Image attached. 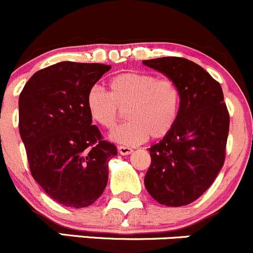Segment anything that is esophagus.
<instances>
[{
	"instance_id": "obj_1",
	"label": "esophagus",
	"mask_w": 253,
	"mask_h": 253,
	"mask_svg": "<svg viewBox=\"0 0 253 253\" xmlns=\"http://www.w3.org/2000/svg\"><path fill=\"white\" fill-rule=\"evenodd\" d=\"M118 150L121 155H129V154L133 153V149L129 148V147H124V145H120V147L118 148Z\"/></svg>"
}]
</instances>
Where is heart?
<instances>
[{
  "instance_id": "1",
  "label": "heart",
  "mask_w": 253,
  "mask_h": 253,
  "mask_svg": "<svg viewBox=\"0 0 253 253\" xmlns=\"http://www.w3.org/2000/svg\"><path fill=\"white\" fill-rule=\"evenodd\" d=\"M109 93L93 86L86 95V108L93 121L105 129L118 122L120 109L128 120L110 133V139L124 145H137L149 135L165 137L173 128L180 106V91L169 79L147 73H121L109 81Z\"/></svg>"
}]
</instances>
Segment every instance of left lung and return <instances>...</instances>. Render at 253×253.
<instances>
[{
  "label": "left lung",
  "mask_w": 253,
  "mask_h": 253,
  "mask_svg": "<svg viewBox=\"0 0 253 253\" xmlns=\"http://www.w3.org/2000/svg\"><path fill=\"white\" fill-rule=\"evenodd\" d=\"M143 64L174 81L180 91L173 128L149 149L145 188L159 204L185 206L211 187L224 165L229 113L222 87L185 58H156Z\"/></svg>",
  "instance_id": "8db88e82"
}]
</instances>
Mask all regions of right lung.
I'll use <instances>...</instances> for the list:
<instances>
[{
  "label": "right lung",
  "mask_w": 253,
  "mask_h": 253,
  "mask_svg": "<svg viewBox=\"0 0 253 253\" xmlns=\"http://www.w3.org/2000/svg\"><path fill=\"white\" fill-rule=\"evenodd\" d=\"M110 69L98 63H57L34 74L19 95V132L31 174L49 198L66 207H87L102 195L108 162L118 155L86 108L87 92Z\"/></svg>",
  "instance_id": "right-lung-1"
}]
</instances>
